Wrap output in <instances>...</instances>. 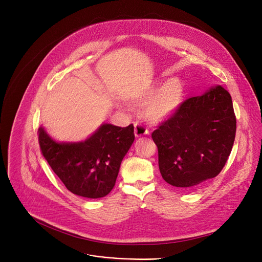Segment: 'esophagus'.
Returning <instances> with one entry per match:
<instances>
[{
  "mask_svg": "<svg viewBox=\"0 0 262 262\" xmlns=\"http://www.w3.org/2000/svg\"><path fill=\"white\" fill-rule=\"evenodd\" d=\"M147 134H148V130L145 126H143L140 123H135V136L137 138H139V137H142Z\"/></svg>",
  "mask_w": 262,
  "mask_h": 262,
  "instance_id": "obj_1",
  "label": "esophagus"
}]
</instances>
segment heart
<instances>
[{
  "label": "heart",
  "instance_id": "obj_1",
  "mask_svg": "<svg viewBox=\"0 0 262 262\" xmlns=\"http://www.w3.org/2000/svg\"><path fill=\"white\" fill-rule=\"evenodd\" d=\"M138 104H146L143 117L150 123H160L172 117L184 100V85L178 78L168 79L161 87H153L135 99Z\"/></svg>",
  "mask_w": 262,
  "mask_h": 262
}]
</instances>
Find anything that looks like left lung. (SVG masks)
<instances>
[{
	"instance_id": "obj_1",
	"label": "left lung",
	"mask_w": 262,
	"mask_h": 262,
	"mask_svg": "<svg viewBox=\"0 0 262 262\" xmlns=\"http://www.w3.org/2000/svg\"><path fill=\"white\" fill-rule=\"evenodd\" d=\"M236 129L231 96L222 86L184 101L152 133L163 180L191 188L215 177L230 155Z\"/></svg>"
}]
</instances>
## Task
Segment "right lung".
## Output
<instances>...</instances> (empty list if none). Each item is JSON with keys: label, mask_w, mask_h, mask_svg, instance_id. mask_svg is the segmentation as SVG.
I'll return each mask as SVG.
<instances>
[{"label": "right lung", "mask_w": 262, "mask_h": 262, "mask_svg": "<svg viewBox=\"0 0 262 262\" xmlns=\"http://www.w3.org/2000/svg\"><path fill=\"white\" fill-rule=\"evenodd\" d=\"M40 150L66 188L88 199L107 195L115 187L121 162L132 146L134 125L103 124L88 139L77 143L53 140L43 127L38 129Z\"/></svg>", "instance_id": "add662e5"}]
</instances>
